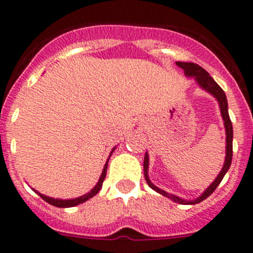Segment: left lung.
I'll list each match as a JSON object with an SVG mask.
<instances>
[{
  "instance_id": "1",
  "label": "left lung",
  "mask_w": 253,
  "mask_h": 253,
  "mask_svg": "<svg viewBox=\"0 0 253 253\" xmlns=\"http://www.w3.org/2000/svg\"><path fill=\"white\" fill-rule=\"evenodd\" d=\"M180 68L184 69L185 76L186 77H194L196 80V84L199 86L202 87L203 90H205L207 92L211 93L216 99V101L219 102V107H220V114H222V118H223V122H224V128H225V143H227V146H225V161H224V165H223V169L222 171L219 172V175L216 176L215 180L211 182L209 187L205 190L204 193L202 195L196 198L195 200H184V199L178 198V196L172 195V194L166 193L165 190L160 189V187L154 186L153 184L149 180V176H148V165H149V158H148V153H146L144 156V162H143V169H144V177H146L147 184L151 189H153L154 191H157L158 194L161 195L166 196V198L171 199L173 200L175 203H178V204H185V205H194V204H198V203L203 202L208 196H210L211 194L214 193V190L218 187V185L220 184V181L223 180L224 175L227 173V171L231 167V163H232V156H233V128H232V122L229 119V114H228V102H227V96H225L224 91L220 88L218 84L214 81L213 78L210 77L209 73L205 71L203 67H200L199 64L196 63H191V62H176Z\"/></svg>"
}]
</instances>
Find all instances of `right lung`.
Wrapping results in <instances>:
<instances>
[{"label":"right lung","mask_w":253,"mask_h":253,"mask_svg":"<svg viewBox=\"0 0 253 253\" xmlns=\"http://www.w3.org/2000/svg\"><path fill=\"white\" fill-rule=\"evenodd\" d=\"M115 151V148H113V151H111L110 156L113 154V152ZM110 156H109V158H110ZM107 162H109V160L106 161V163H105L104 166V169H102V173L101 176H100L99 178V182L96 184V186L93 187L92 190H91L90 193L84 194V195L80 196V198H76V199H68V200H62V199H54V198H49V196L46 195H43V194L38 193V191H35V193H38V195L40 196V198L43 199V200H45L46 203H49V204L54 205V207L57 208H71V207H76V205L78 204H82V203L87 202L88 199L93 198V196L96 195V194L99 193L100 190H101V186H102V182H104L105 177H106V171H107Z\"/></svg>","instance_id":"right-lung-1"}]
</instances>
